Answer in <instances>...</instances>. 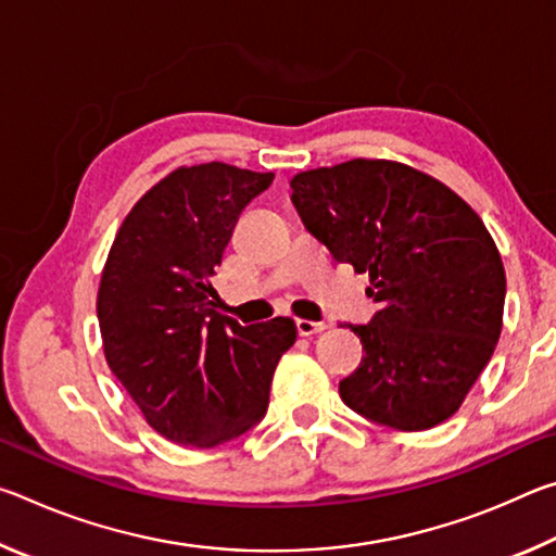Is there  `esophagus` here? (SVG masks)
<instances>
[{"label":"esophagus","mask_w":556,"mask_h":556,"mask_svg":"<svg viewBox=\"0 0 556 556\" xmlns=\"http://www.w3.org/2000/svg\"><path fill=\"white\" fill-rule=\"evenodd\" d=\"M326 324L324 321H306V318H296V331L299 336H314V333H321L326 331Z\"/></svg>","instance_id":"1"}]
</instances>
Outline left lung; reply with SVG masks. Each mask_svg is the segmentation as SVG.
<instances>
[{
  "instance_id": "1",
  "label": "left lung",
  "mask_w": 556,
  "mask_h": 556,
  "mask_svg": "<svg viewBox=\"0 0 556 556\" xmlns=\"http://www.w3.org/2000/svg\"><path fill=\"white\" fill-rule=\"evenodd\" d=\"M291 191L306 230L368 271L380 306L351 326L365 355L338 384L341 400L400 431L446 421L503 328L505 269L483 220L437 178L384 159L301 172Z\"/></svg>"
}]
</instances>
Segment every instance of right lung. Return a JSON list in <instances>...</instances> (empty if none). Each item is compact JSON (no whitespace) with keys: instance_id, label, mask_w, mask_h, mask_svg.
I'll return each instance as SVG.
<instances>
[{"instance_id":"1","label":"right lung","mask_w":556,"mask_h":556,"mask_svg":"<svg viewBox=\"0 0 556 556\" xmlns=\"http://www.w3.org/2000/svg\"><path fill=\"white\" fill-rule=\"evenodd\" d=\"M271 178L220 162L176 168L129 211L102 269L110 370L176 444L211 448L255 427L296 341L287 316L255 326L220 316L211 285L242 208Z\"/></svg>"}]
</instances>
